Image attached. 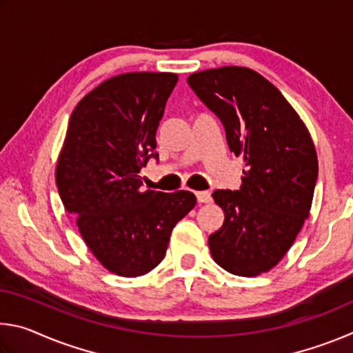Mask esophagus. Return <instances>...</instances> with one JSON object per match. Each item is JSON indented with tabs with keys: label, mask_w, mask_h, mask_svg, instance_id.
I'll return each instance as SVG.
<instances>
[{
	"label": "esophagus",
	"mask_w": 353,
	"mask_h": 353,
	"mask_svg": "<svg viewBox=\"0 0 353 353\" xmlns=\"http://www.w3.org/2000/svg\"><path fill=\"white\" fill-rule=\"evenodd\" d=\"M196 199H198V202H201V204H205V202L212 201V196L208 191H196Z\"/></svg>",
	"instance_id": "34e87169"
}]
</instances>
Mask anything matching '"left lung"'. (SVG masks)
I'll return each instance as SVG.
<instances>
[{"label":"left lung","instance_id":"1","mask_svg":"<svg viewBox=\"0 0 353 353\" xmlns=\"http://www.w3.org/2000/svg\"><path fill=\"white\" fill-rule=\"evenodd\" d=\"M187 81L246 165L240 190L213 191L224 223L208 236L210 254L227 272L255 277L283 259L308 218L318 179L314 143L283 94L254 70L230 65Z\"/></svg>","mask_w":353,"mask_h":353}]
</instances>
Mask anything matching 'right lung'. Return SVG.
<instances>
[{"label": "right lung", "mask_w": 353, "mask_h": 353, "mask_svg": "<svg viewBox=\"0 0 353 353\" xmlns=\"http://www.w3.org/2000/svg\"><path fill=\"white\" fill-rule=\"evenodd\" d=\"M176 73L132 71L87 93L70 117L56 165L65 210L107 271L139 277L163 260L174 225L196 204L190 191L145 190L155 132Z\"/></svg>", "instance_id": "right-lung-1"}]
</instances>
